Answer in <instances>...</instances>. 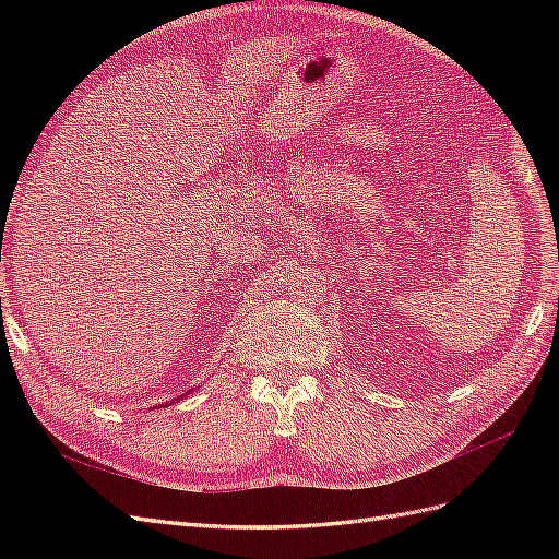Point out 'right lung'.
<instances>
[{"label": "right lung", "mask_w": 559, "mask_h": 559, "mask_svg": "<svg viewBox=\"0 0 559 559\" xmlns=\"http://www.w3.org/2000/svg\"><path fill=\"white\" fill-rule=\"evenodd\" d=\"M179 399H183V394H181V396H179ZM175 401H177V399H175ZM170 403H173V401H167V405H170Z\"/></svg>", "instance_id": "1"}]
</instances>
